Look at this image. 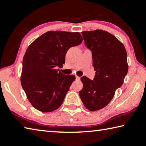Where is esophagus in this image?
<instances>
[{"instance_id":"34e87169","label":"esophagus","mask_w":146,"mask_h":146,"mask_svg":"<svg viewBox=\"0 0 146 146\" xmlns=\"http://www.w3.org/2000/svg\"><path fill=\"white\" fill-rule=\"evenodd\" d=\"M76 79L77 81H80V78H79V77H78V76H76Z\"/></svg>"}]
</instances>
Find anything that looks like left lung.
Wrapping results in <instances>:
<instances>
[{
    "mask_svg": "<svg viewBox=\"0 0 146 146\" xmlns=\"http://www.w3.org/2000/svg\"><path fill=\"white\" fill-rule=\"evenodd\" d=\"M85 44L92 51L95 78H81L83 84L79 96L90 111L103 109L122 86L128 72L127 53L120 40L109 32L95 30L81 32Z\"/></svg>",
    "mask_w": 146,
    "mask_h": 146,
    "instance_id": "left-lung-1",
    "label": "left lung"
}]
</instances>
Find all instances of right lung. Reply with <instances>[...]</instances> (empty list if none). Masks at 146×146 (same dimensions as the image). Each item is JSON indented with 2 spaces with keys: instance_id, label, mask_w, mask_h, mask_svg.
Instances as JSON below:
<instances>
[{
  "instance_id": "obj_1",
  "label": "right lung",
  "mask_w": 146,
  "mask_h": 146,
  "mask_svg": "<svg viewBox=\"0 0 146 146\" xmlns=\"http://www.w3.org/2000/svg\"><path fill=\"white\" fill-rule=\"evenodd\" d=\"M82 40L79 32L48 31L27 49L21 84L29 101L38 111L52 112L62 104L76 77L64 75L56 68L65 64L68 49Z\"/></svg>"
}]
</instances>
